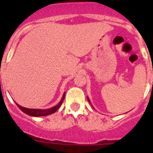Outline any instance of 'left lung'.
Instances as JSON below:
<instances>
[{
    "instance_id": "left-lung-1",
    "label": "left lung",
    "mask_w": 153,
    "mask_h": 153,
    "mask_svg": "<svg viewBox=\"0 0 153 153\" xmlns=\"http://www.w3.org/2000/svg\"><path fill=\"white\" fill-rule=\"evenodd\" d=\"M87 100H88L89 102H90V99H89V97H87ZM90 104H91V103H90Z\"/></svg>"
}]
</instances>
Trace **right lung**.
<instances>
[{
	"instance_id": "1",
	"label": "right lung",
	"mask_w": 153,
	"mask_h": 153,
	"mask_svg": "<svg viewBox=\"0 0 153 153\" xmlns=\"http://www.w3.org/2000/svg\"><path fill=\"white\" fill-rule=\"evenodd\" d=\"M65 98V93H63V97H62L61 100L60 101V102L56 105L55 106L52 108H50V109H28V108L23 107V106H21L20 105H18L17 103V106H18L19 109H21V111L24 112V113L29 115V116H31V117H44V116H48L50 114H52V113H54L61 106L62 102H63V100Z\"/></svg>"
}]
</instances>
